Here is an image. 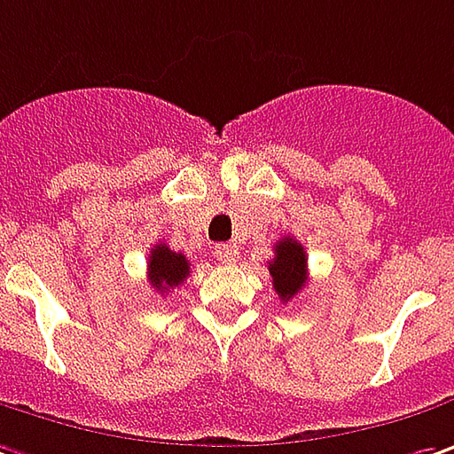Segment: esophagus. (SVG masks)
<instances>
[{
    "label": "esophagus",
    "instance_id": "1",
    "mask_svg": "<svg viewBox=\"0 0 454 454\" xmlns=\"http://www.w3.org/2000/svg\"><path fill=\"white\" fill-rule=\"evenodd\" d=\"M215 256L223 264H236L239 262V247L236 244H218L215 247Z\"/></svg>",
    "mask_w": 454,
    "mask_h": 454
}]
</instances>
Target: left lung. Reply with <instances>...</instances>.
<instances>
[{
	"instance_id": "left-lung-1",
	"label": "left lung",
	"mask_w": 454,
	"mask_h": 454,
	"mask_svg": "<svg viewBox=\"0 0 454 454\" xmlns=\"http://www.w3.org/2000/svg\"><path fill=\"white\" fill-rule=\"evenodd\" d=\"M269 274L274 292L282 302H289L307 282V254L294 239H282L274 247V259L269 262Z\"/></svg>"
}]
</instances>
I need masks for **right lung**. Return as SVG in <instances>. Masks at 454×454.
Masks as SVG:
<instances>
[{
    "instance_id": "add662e5",
    "label": "right lung",
    "mask_w": 454,
    "mask_h": 454,
    "mask_svg": "<svg viewBox=\"0 0 454 454\" xmlns=\"http://www.w3.org/2000/svg\"><path fill=\"white\" fill-rule=\"evenodd\" d=\"M149 285L157 286L160 292H168L172 286L183 285L185 277L190 274V264L185 259V254H175L172 248L165 244L149 251Z\"/></svg>"
}]
</instances>
